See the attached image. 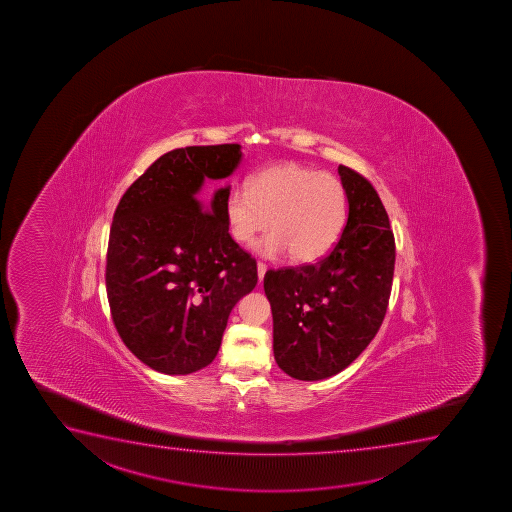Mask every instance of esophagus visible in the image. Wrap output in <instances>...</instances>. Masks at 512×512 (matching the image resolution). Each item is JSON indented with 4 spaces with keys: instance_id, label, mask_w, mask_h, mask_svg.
Returning a JSON list of instances; mask_svg holds the SVG:
<instances>
[{
    "instance_id": "obj_1",
    "label": "esophagus",
    "mask_w": 512,
    "mask_h": 512,
    "mask_svg": "<svg viewBox=\"0 0 512 512\" xmlns=\"http://www.w3.org/2000/svg\"><path fill=\"white\" fill-rule=\"evenodd\" d=\"M265 272H267V265H265L264 262H259V264H257V274H259V281L264 279Z\"/></svg>"
}]
</instances>
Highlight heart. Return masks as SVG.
I'll return each mask as SVG.
<instances>
[{
    "instance_id": "obj_1",
    "label": "heart",
    "mask_w": 512,
    "mask_h": 512,
    "mask_svg": "<svg viewBox=\"0 0 512 512\" xmlns=\"http://www.w3.org/2000/svg\"><path fill=\"white\" fill-rule=\"evenodd\" d=\"M346 212L343 181L298 163L262 169L247 188H231L224 202L229 233L238 243L250 245L271 226L260 252L271 257L289 252L301 264L331 252L343 233Z\"/></svg>"
}]
</instances>
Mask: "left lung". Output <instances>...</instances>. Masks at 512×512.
<instances>
[{"instance_id": "1", "label": "left lung", "mask_w": 512, "mask_h": 512, "mask_svg": "<svg viewBox=\"0 0 512 512\" xmlns=\"http://www.w3.org/2000/svg\"><path fill=\"white\" fill-rule=\"evenodd\" d=\"M348 221L317 264L267 271L265 295L274 320V358L298 380L343 372L382 325L391 296L396 243L372 183L339 166Z\"/></svg>"}]
</instances>
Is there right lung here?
Here are the masks:
<instances>
[{
	"label": "right lung",
	"mask_w": 512,
	"mask_h": 512,
	"mask_svg": "<svg viewBox=\"0 0 512 512\" xmlns=\"http://www.w3.org/2000/svg\"><path fill=\"white\" fill-rule=\"evenodd\" d=\"M241 145L175 149L133 181L109 231L106 289L116 331L133 355L166 375L216 358L228 317L257 284V262L228 233ZM202 196L205 200H200Z\"/></svg>",
	"instance_id": "1"
}]
</instances>
